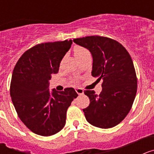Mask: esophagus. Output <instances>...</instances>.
Instances as JSON below:
<instances>
[{
	"label": "esophagus",
	"instance_id": "obj_1",
	"mask_svg": "<svg viewBox=\"0 0 154 154\" xmlns=\"http://www.w3.org/2000/svg\"><path fill=\"white\" fill-rule=\"evenodd\" d=\"M75 91L76 92L78 93V95H82V94L84 93L83 89H80V88H77V89H75Z\"/></svg>",
	"mask_w": 154,
	"mask_h": 154
}]
</instances>
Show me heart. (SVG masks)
<instances>
[{"label": "heart", "mask_w": 154, "mask_h": 154, "mask_svg": "<svg viewBox=\"0 0 154 154\" xmlns=\"http://www.w3.org/2000/svg\"><path fill=\"white\" fill-rule=\"evenodd\" d=\"M85 51H88L85 48L82 47H75L74 48V54H75V56L77 57V56H79L81 55L82 54H83L85 53Z\"/></svg>", "instance_id": "b5f03b06"}]
</instances>
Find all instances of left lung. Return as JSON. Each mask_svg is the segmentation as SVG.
I'll return each mask as SVG.
<instances>
[{
    "label": "left lung",
    "mask_w": 154,
    "mask_h": 154,
    "mask_svg": "<svg viewBox=\"0 0 154 154\" xmlns=\"http://www.w3.org/2000/svg\"><path fill=\"white\" fill-rule=\"evenodd\" d=\"M73 42L90 51L92 75L103 80L99 96L94 90L84 91L90 100L83 109L85 119L96 127H113L129 113L137 94V79L131 57L120 43L106 37L88 36Z\"/></svg>",
    "instance_id": "left-lung-1"
}]
</instances>
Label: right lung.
I'll list each match as a JSON object with an SVG mask.
<instances>
[{"mask_svg":"<svg viewBox=\"0 0 154 154\" xmlns=\"http://www.w3.org/2000/svg\"><path fill=\"white\" fill-rule=\"evenodd\" d=\"M72 40L42 43L21 55L14 69L10 94L19 118L31 131L54 135L65 125L66 112L78 96L73 88L50 91L51 74L59 70Z\"/></svg>","mask_w":154,"mask_h":154,"instance_id":"add662e5","label":"right lung"}]
</instances>
